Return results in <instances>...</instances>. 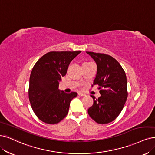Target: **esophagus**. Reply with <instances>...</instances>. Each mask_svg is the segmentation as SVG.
Segmentation results:
<instances>
[{
    "label": "esophagus",
    "mask_w": 155,
    "mask_h": 155,
    "mask_svg": "<svg viewBox=\"0 0 155 155\" xmlns=\"http://www.w3.org/2000/svg\"><path fill=\"white\" fill-rule=\"evenodd\" d=\"M78 96H85V93H81V92H79V93H78Z\"/></svg>",
    "instance_id": "esophagus-1"
}]
</instances>
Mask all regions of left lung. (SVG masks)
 <instances>
[{
	"label": "left lung",
	"mask_w": 155,
	"mask_h": 155,
	"mask_svg": "<svg viewBox=\"0 0 155 155\" xmlns=\"http://www.w3.org/2000/svg\"><path fill=\"white\" fill-rule=\"evenodd\" d=\"M97 64L93 85H98L101 96L88 109L89 116L98 124L109 123L119 115L128 97L127 80L119 63L109 55L86 51Z\"/></svg>",
	"instance_id": "left-lung-1"
}]
</instances>
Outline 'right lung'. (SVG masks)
I'll list each match as a JSON object with an SVG mask.
<instances>
[{
  "mask_svg": "<svg viewBox=\"0 0 155 155\" xmlns=\"http://www.w3.org/2000/svg\"><path fill=\"white\" fill-rule=\"evenodd\" d=\"M81 51H50L40 58L31 73L28 98L34 112L41 121L54 124L68 114L70 102L77 93L59 89L71 61Z\"/></svg>",
  "mask_w": 155,
  "mask_h": 155,
  "instance_id": "obj_1",
  "label": "right lung"
}]
</instances>
